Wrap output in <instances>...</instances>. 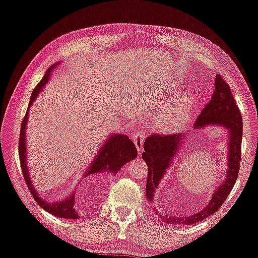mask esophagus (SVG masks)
Wrapping results in <instances>:
<instances>
[{"label": "esophagus", "instance_id": "34e87169", "mask_svg": "<svg viewBox=\"0 0 258 258\" xmlns=\"http://www.w3.org/2000/svg\"><path fill=\"white\" fill-rule=\"evenodd\" d=\"M145 138H146V130L144 127H140L134 132L133 136V140L134 144L137 146V149L139 153H141L142 148H144V142H145Z\"/></svg>", "mask_w": 258, "mask_h": 258}]
</instances>
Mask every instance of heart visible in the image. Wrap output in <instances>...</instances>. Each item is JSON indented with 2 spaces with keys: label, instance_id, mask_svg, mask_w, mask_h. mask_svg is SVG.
<instances>
[{
  "label": "heart",
  "instance_id": "heart-1",
  "mask_svg": "<svg viewBox=\"0 0 258 258\" xmlns=\"http://www.w3.org/2000/svg\"><path fill=\"white\" fill-rule=\"evenodd\" d=\"M194 109V99L189 94H183L164 108L155 117V126L164 133L174 132L189 119Z\"/></svg>",
  "mask_w": 258,
  "mask_h": 258
}]
</instances>
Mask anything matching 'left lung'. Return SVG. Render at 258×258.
I'll return each instance as SVG.
<instances>
[{"label": "left lung", "instance_id": "left-lung-1", "mask_svg": "<svg viewBox=\"0 0 258 258\" xmlns=\"http://www.w3.org/2000/svg\"><path fill=\"white\" fill-rule=\"evenodd\" d=\"M209 124H219L230 130L228 141V170L225 181L216 189L209 204L202 211L189 217H171L165 216L163 220L169 224H195L214 215L223 206L238 179L241 162V142H242V117L233 97L228 84L219 75L216 76L215 92L209 103L196 118L194 128H202ZM185 137H187V134ZM183 136L180 134H151L146 139L142 158L148 166L146 195L153 201L158 182L164 177L167 167L172 163L175 153L180 148Z\"/></svg>", "mask_w": 258, "mask_h": 258}]
</instances>
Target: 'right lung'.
<instances>
[{"mask_svg":"<svg viewBox=\"0 0 258 258\" xmlns=\"http://www.w3.org/2000/svg\"><path fill=\"white\" fill-rule=\"evenodd\" d=\"M57 65V64H56ZM56 65L54 64L51 68H49L44 73V77L40 80V83L35 86L32 93L30 105L33 103L35 97L38 96L41 89L44 85L48 83L49 76L52 69ZM27 116L28 111H26L25 116L22 122V127H20V136H19V161L20 166H22L23 175L25 179V182L30 189L32 196L35 200V202L39 206L48 211L49 214L56 216L58 218H67V219H77L79 218V215L75 209V194L67 200H63L60 202H46L43 201V199H41L38 191L35 190V188L32 186V182L30 180V174H28V170L26 166V146H25V128L27 124ZM138 150L136 148V145L133 144L132 140H130L127 136H120V134H113L110 137L107 141L104 142L103 147H102L100 153L97 154L96 158L94 159L91 167H89L87 172L85 175H89L97 172H103V171H110L111 173H116L120 167L126 164V163L132 161L137 157Z\"/></svg>","mask_w":258,"mask_h":258,"instance_id":"add662e5","label":"right lung"}]
</instances>
